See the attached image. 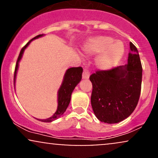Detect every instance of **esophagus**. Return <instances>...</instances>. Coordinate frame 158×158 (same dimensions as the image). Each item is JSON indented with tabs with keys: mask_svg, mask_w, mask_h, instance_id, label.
<instances>
[{
	"mask_svg": "<svg viewBox=\"0 0 158 158\" xmlns=\"http://www.w3.org/2000/svg\"><path fill=\"white\" fill-rule=\"evenodd\" d=\"M90 77V72L87 68L84 69V71L82 73V79H88Z\"/></svg>",
	"mask_w": 158,
	"mask_h": 158,
	"instance_id": "34e87169",
	"label": "esophagus"
}]
</instances>
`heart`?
I'll use <instances>...</instances> for the list:
<instances>
[{
  "label": "heart",
  "instance_id": "1",
  "mask_svg": "<svg viewBox=\"0 0 158 158\" xmlns=\"http://www.w3.org/2000/svg\"><path fill=\"white\" fill-rule=\"evenodd\" d=\"M84 50L88 56L99 54L95 59L96 67L99 70H107L118 64L124 53V46L121 41H113L110 36L99 35L88 39Z\"/></svg>",
  "mask_w": 158,
  "mask_h": 158
}]
</instances>
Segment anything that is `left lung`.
Wrapping results in <instances>:
<instances>
[{"mask_svg": "<svg viewBox=\"0 0 158 158\" xmlns=\"http://www.w3.org/2000/svg\"><path fill=\"white\" fill-rule=\"evenodd\" d=\"M128 63L90 77L93 85L91 106L99 121L114 124L124 120L135 110L140 95L142 64L138 50L130 42Z\"/></svg>", "mask_w": 158, "mask_h": 158, "instance_id": "1", "label": "left lung"}]
</instances>
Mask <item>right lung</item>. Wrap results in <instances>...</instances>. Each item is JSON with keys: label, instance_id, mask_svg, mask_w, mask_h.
I'll return each mask as SVG.
<instances>
[{"label": "right lung", "instance_id": "add662e5", "mask_svg": "<svg viewBox=\"0 0 158 158\" xmlns=\"http://www.w3.org/2000/svg\"><path fill=\"white\" fill-rule=\"evenodd\" d=\"M44 35L42 34V35H39L35 36V38H33V39L30 40V41H29L22 49H21L19 58H18V61L15 66V75H14V83H15V84L16 81V76H17L18 70H19V62L20 61H21V59H22V56L25 49L29 46V44H30V43H31V41H33V40L39 39V38L42 37V36ZM82 71L83 69L81 68V67H79V68H68V70H66V72H65L64 75V77H63L62 82H61V84L60 85V88L58 90V106L56 112L53 114V115L51 116L50 117H49L48 119H37L38 120H40L41 121V122L44 123H51L52 121L59 118V117L64 113L67 108H68L69 106V104H70L71 94L73 93L74 88H76V86H77L81 80V74H82Z\"/></svg>", "mask_w": 158, "mask_h": 158}]
</instances>
